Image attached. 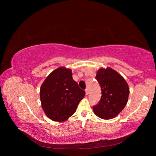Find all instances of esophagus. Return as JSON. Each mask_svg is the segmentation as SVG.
Wrapping results in <instances>:
<instances>
[{
    "instance_id": "obj_1",
    "label": "esophagus",
    "mask_w": 156,
    "mask_h": 156,
    "mask_svg": "<svg viewBox=\"0 0 156 156\" xmlns=\"http://www.w3.org/2000/svg\"><path fill=\"white\" fill-rule=\"evenodd\" d=\"M85 92H86L87 95H88V94H89V90H88V88H86V89H85Z\"/></svg>"
}]
</instances>
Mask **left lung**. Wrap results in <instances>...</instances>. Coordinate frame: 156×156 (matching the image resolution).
I'll return each instance as SVG.
<instances>
[{
  "instance_id": "obj_1",
  "label": "left lung",
  "mask_w": 156,
  "mask_h": 156,
  "mask_svg": "<svg viewBox=\"0 0 156 156\" xmlns=\"http://www.w3.org/2000/svg\"><path fill=\"white\" fill-rule=\"evenodd\" d=\"M96 78L100 84L102 95L98 105L93 107L94 114L102 119H112L126 107L129 86L120 74L108 67L99 69Z\"/></svg>"
}]
</instances>
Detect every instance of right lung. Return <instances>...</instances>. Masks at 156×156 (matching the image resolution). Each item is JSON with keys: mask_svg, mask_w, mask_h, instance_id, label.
<instances>
[{"mask_svg": "<svg viewBox=\"0 0 156 156\" xmlns=\"http://www.w3.org/2000/svg\"><path fill=\"white\" fill-rule=\"evenodd\" d=\"M85 92L72 77V69L59 67L53 71L42 83L40 96L46 116L56 122L68 120L76 111Z\"/></svg>", "mask_w": 156, "mask_h": 156, "instance_id": "obj_1", "label": "right lung"}]
</instances>
